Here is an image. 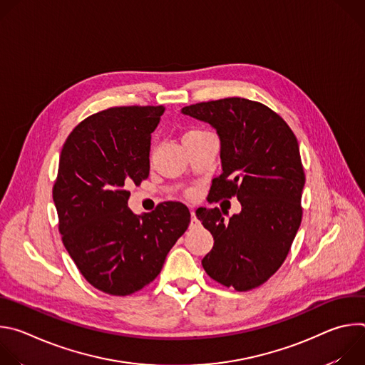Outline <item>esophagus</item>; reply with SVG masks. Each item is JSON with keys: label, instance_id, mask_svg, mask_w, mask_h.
I'll return each instance as SVG.
<instances>
[{"label": "esophagus", "instance_id": "obj_1", "mask_svg": "<svg viewBox=\"0 0 365 365\" xmlns=\"http://www.w3.org/2000/svg\"><path fill=\"white\" fill-rule=\"evenodd\" d=\"M190 217H192V220H190V225H196V224H197V220H196V215H195V211H193V210L190 211Z\"/></svg>", "mask_w": 365, "mask_h": 365}]
</instances>
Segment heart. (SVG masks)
<instances>
[{"label":"heart","instance_id":"1","mask_svg":"<svg viewBox=\"0 0 365 365\" xmlns=\"http://www.w3.org/2000/svg\"><path fill=\"white\" fill-rule=\"evenodd\" d=\"M192 133H200V130H192V131H189V133H186V134H192ZM185 134V135H186Z\"/></svg>","mask_w":365,"mask_h":365}]
</instances>
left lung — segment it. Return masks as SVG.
<instances>
[{
  "mask_svg": "<svg viewBox=\"0 0 365 365\" xmlns=\"http://www.w3.org/2000/svg\"><path fill=\"white\" fill-rule=\"evenodd\" d=\"M182 114L211 124L220 137L222 173L212 180V200L237 196L241 203L228 222L218 207L196 211L214 237L202 266L227 287H258L280 269L302 222L304 173L296 135L269 107L245 98L199 102Z\"/></svg>",
  "mask_w": 365,
  "mask_h": 365,
  "instance_id": "1",
  "label": "left lung"
}]
</instances>
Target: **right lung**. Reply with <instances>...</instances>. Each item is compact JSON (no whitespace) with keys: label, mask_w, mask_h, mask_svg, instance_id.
<instances>
[{"label":"right lung","mask_w":365,"mask_h":365,"mask_svg":"<svg viewBox=\"0 0 365 365\" xmlns=\"http://www.w3.org/2000/svg\"><path fill=\"white\" fill-rule=\"evenodd\" d=\"M163 113V106L101 111L73 128L61 153L53 202L62 241L88 283L113 296L158 277L190 222L180 202L143 215L128 207L127 187L148 178L151 133Z\"/></svg>","instance_id":"add662e5"}]
</instances>
